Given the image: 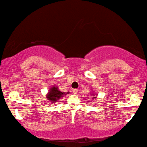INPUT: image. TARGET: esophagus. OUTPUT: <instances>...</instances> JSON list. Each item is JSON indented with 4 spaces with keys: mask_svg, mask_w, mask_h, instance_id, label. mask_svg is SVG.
Listing matches in <instances>:
<instances>
[{
    "mask_svg": "<svg viewBox=\"0 0 147 147\" xmlns=\"http://www.w3.org/2000/svg\"><path fill=\"white\" fill-rule=\"evenodd\" d=\"M78 89H73V93L74 94H76L77 93H78Z\"/></svg>",
    "mask_w": 147,
    "mask_h": 147,
    "instance_id": "esophagus-1",
    "label": "esophagus"
}]
</instances>
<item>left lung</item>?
I'll use <instances>...</instances> for the list:
<instances>
[{
	"instance_id": "left-lung-1",
	"label": "left lung",
	"mask_w": 147,
	"mask_h": 147,
	"mask_svg": "<svg viewBox=\"0 0 147 147\" xmlns=\"http://www.w3.org/2000/svg\"><path fill=\"white\" fill-rule=\"evenodd\" d=\"M89 94H91V95L92 96V99L95 100L96 96H97V94H96V93H94L93 91H92L91 92H90V93H89Z\"/></svg>"
}]
</instances>
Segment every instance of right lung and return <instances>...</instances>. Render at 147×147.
Listing matches in <instances>:
<instances>
[{
    "instance_id": "1",
    "label": "right lung",
    "mask_w": 147,
    "mask_h": 147,
    "mask_svg": "<svg viewBox=\"0 0 147 147\" xmlns=\"http://www.w3.org/2000/svg\"><path fill=\"white\" fill-rule=\"evenodd\" d=\"M69 93V92H67V93L62 92L58 89V86L54 85L50 88L48 93L46 94V98L47 100L52 102V104H54L56 103L61 98L63 97L64 95H66L67 94Z\"/></svg>"
}]
</instances>
